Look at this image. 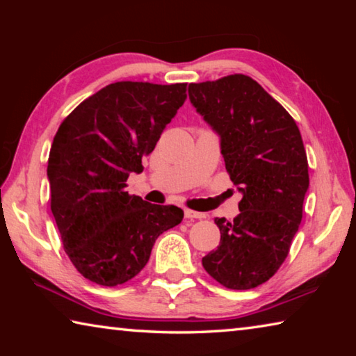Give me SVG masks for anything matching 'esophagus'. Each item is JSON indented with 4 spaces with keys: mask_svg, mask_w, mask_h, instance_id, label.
I'll return each mask as SVG.
<instances>
[{
    "mask_svg": "<svg viewBox=\"0 0 356 356\" xmlns=\"http://www.w3.org/2000/svg\"><path fill=\"white\" fill-rule=\"evenodd\" d=\"M185 218H190V220H202L206 218V213H201V212H195V210H190V209H185Z\"/></svg>",
    "mask_w": 356,
    "mask_h": 356,
    "instance_id": "1",
    "label": "esophagus"
}]
</instances>
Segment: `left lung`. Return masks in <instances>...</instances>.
I'll use <instances>...</instances> for the list:
<instances>
[{
  "instance_id": "obj_1",
  "label": "left lung",
  "mask_w": 356,
  "mask_h": 356,
  "mask_svg": "<svg viewBox=\"0 0 356 356\" xmlns=\"http://www.w3.org/2000/svg\"><path fill=\"white\" fill-rule=\"evenodd\" d=\"M193 106L221 138L229 177L243 193L234 221L215 218L221 238L202 257L221 286L246 291L268 281L291 250L309 186L293 118L251 76L191 83Z\"/></svg>"
}]
</instances>
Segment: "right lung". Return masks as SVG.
Wrapping results in <instances>:
<instances>
[{"mask_svg": "<svg viewBox=\"0 0 356 356\" xmlns=\"http://www.w3.org/2000/svg\"><path fill=\"white\" fill-rule=\"evenodd\" d=\"M186 99V83L118 81L83 100L59 125L48 156L51 213L64 251L84 278L114 287L141 272L182 209L125 190L130 172Z\"/></svg>", "mask_w": 356, "mask_h": 356, "instance_id": "obj_1", "label": "right lung"}]
</instances>
